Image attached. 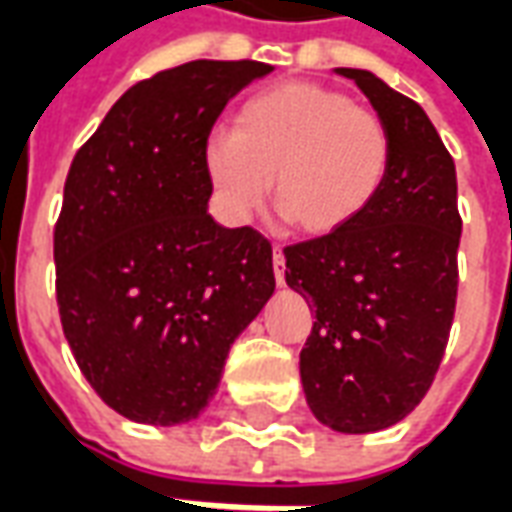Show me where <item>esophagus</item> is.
I'll return each instance as SVG.
<instances>
[{"label":"esophagus","mask_w":512,"mask_h":512,"mask_svg":"<svg viewBox=\"0 0 512 512\" xmlns=\"http://www.w3.org/2000/svg\"><path fill=\"white\" fill-rule=\"evenodd\" d=\"M274 277H277L279 288H285V255H282V246H274Z\"/></svg>","instance_id":"1"}]
</instances>
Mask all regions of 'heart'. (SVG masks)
<instances>
[{"mask_svg":"<svg viewBox=\"0 0 512 512\" xmlns=\"http://www.w3.org/2000/svg\"><path fill=\"white\" fill-rule=\"evenodd\" d=\"M202 167L219 211L246 222L266 202L310 238H326L365 216L392 169L384 120L343 90L282 82L238 106L233 131L205 142Z\"/></svg>","mask_w":512,"mask_h":512,"instance_id":"1","label":"heart"}]
</instances>
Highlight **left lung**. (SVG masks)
I'll use <instances>...</instances> for the list:
<instances>
[{
	"mask_svg": "<svg viewBox=\"0 0 512 512\" xmlns=\"http://www.w3.org/2000/svg\"><path fill=\"white\" fill-rule=\"evenodd\" d=\"M354 79L392 136V169L351 227L285 249V282L315 310L299 370L307 406L337 433L411 414L433 384L458 293V180L422 106L376 73Z\"/></svg>",
	"mask_w": 512,
	"mask_h": 512,
	"instance_id": "1",
	"label": "left lung"
}]
</instances>
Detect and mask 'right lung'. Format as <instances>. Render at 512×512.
Listing matches in <instances>:
<instances>
[{"label":"right lung","instance_id":"obj_1","mask_svg":"<svg viewBox=\"0 0 512 512\" xmlns=\"http://www.w3.org/2000/svg\"><path fill=\"white\" fill-rule=\"evenodd\" d=\"M266 62L194 60L134 84L76 153L54 227L57 304L76 365L142 425L205 411L235 337L274 296L271 244L208 213L202 150Z\"/></svg>","mask_w":512,"mask_h":512}]
</instances>
